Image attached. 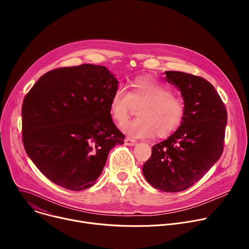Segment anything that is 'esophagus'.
I'll list each match as a JSON object with an SVG mask.
<instances>
[{"mask_svg":"<svg viewBox=\"0 0 249 249\" xmlns=\"http://www.w3.org/2000/svg\"><path fill=\"white\" fill-rule=\"evenodd\" d=\"M124 142H125V145L130 146V147H133V146H135V145L137 144V141L132 140V139H130V138H126V139L124 140Z\"/></svg>","mask_w":249,"mask_h":249,"instance_id":"34e87169","label":"esophagus"}]
</instances>
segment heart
<instances>
[{"label": "heart", "instance_id": "heart-1", "mask_svg": "<svg viewBox=\"0 0 249 249\" xmlns=\"http://www.w3.org/2000/svg\"><path fill=\"white\" fill-rule=\"evenodd\" d=\"M139 118L126 123L122 130L131 138L167 137L183 123L186 105L172 95L169 88L152 77H139L131 82L130 91L117 88L109 102L110 115L118 124L124 123L134 105H141Z\"/></svg>", "mask_w": 249, "mask_h": 249}]
</instances>
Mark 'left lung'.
Instances as JSON below:
<instances>
[{"mask_svg": "<svg viewBox=\"0 0 249 249\" xmlns=\"http://www.w3.org/2000/svg\"><path fill=\"white\" fill-rule=\"evenodd\" d=\"M164 74L167 83L181 92L186 116L172 135L153 147L143 174L160 191L179 192L201 179L221 158L228 113L219 93L207 80L175 71Z\"/></svg>", "mask_w": 249, "mask_h": 249, "instance_id": "8db88e82", "label": "left lung"}]
</instances>
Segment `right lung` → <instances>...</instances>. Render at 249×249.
Returning a JSON list of instances; mask_svg holds the SVG:
<instances>
[{"mask_svg": "<svg viewBox=\"0 0 249 249\" xmlns=\"http://www.w3.org/2000/svg\"><path fill=\"white\" fill-rule=\"evenodd\" d=\"M118 83L106 67L83 64L50 71L25 95L23 146L55 184L73 191L89 188L110 150L124 144L109 111Z\"/></svg>", "mask_w": 249, "mask_h": 249, "instance_id": "add662e5", "label": "right lung"}]
</instances>
